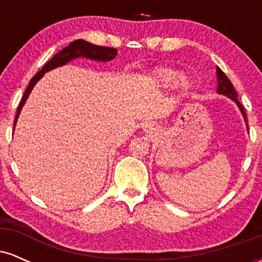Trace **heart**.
<instances>
[{
    "label": "heart",
    "instance_id": "obj_1",
    "mask_svg": "<svg viewBox=\"0 0 262 262\" xmlns=\"http://www.w3.org/2000/svg\"><path fill=\"white\" fill-rule=\"evenodd\" d=\"M154 76L156 81L165 87L171 86L173 82H176V87L180 91H187L189 87L188 80L185 76H179V73L175 69L165 68V66L158 68L154 71Z\"/></svg>",
    "mask_w": 262,
    "mask_h": 262
}]
</instances>
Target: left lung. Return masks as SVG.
<instances>
[{
  "label": "left lung",
  "instance_id": "obj_1",
  "mask_svg": "<svg viewBox=\"0 0 262 262\" xmlns=\"http://www.w3.org/2000/svg\"><path fill=\"white\" fill-rule=\"evenodd\" d=\"M217 76H218V93H221V95L228 96V97L231 98V100L235 101V103L237 104V106H239L240 111H242L243 116H244V119L246 122V114H245L244 107H243L242 103L237 101V95H236L235 89H234L233 83L230 82V80L228 79L227 75H225L219 68H217ZM248 128H249V125H248Z\"/></svg>",
  "mask_w": 262,
  "mask_h": 262
}]
</instances>
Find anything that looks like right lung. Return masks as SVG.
I'll return each mask as SVG.
<instances>
[{"label": "right lung", "mask_w": 262, "mask_h": 262, "mask_svg": "<svg viewBox=\"0 0 262 262\" xmlns=\"http://www.w3.org/2000/svg\"><path fill=\"white\" fill-rule=\"evenodd\" d=\"M116 55H117V49H114V48L93 45L91 43H89V41L82 40V39L74 40L73 43L69 44L68 47L64 48V49L60 50L58 54H55V55H54L53 58L44 65V68L41 69L40 71H38V73L32 77L31 82H29L28 87H27L22 100L19 102V106L17 108V114H16V118H14V125H16L17 118L18 116H19L20 110H22L23 104L26 103L27 98H28L32 89L34 87L35 83H37V81L40 79L47 71L53 70V69L58 68V66L65 65L66 62L71 61V60L75 58H80V56H82V58H87V59H92V60H98V61H108V60L114 59V56Z\"/></svg>", "instance_id": "add662e5"}]
</instances>
